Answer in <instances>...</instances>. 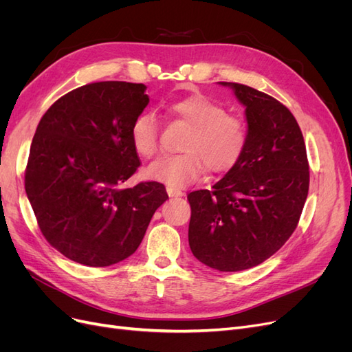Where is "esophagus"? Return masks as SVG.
Returning <instances> with one entry per match:
<instances>
[{
  "mask_svg": "<svg viewBox=\"0 0 352 352\" xmlns=\"http://www.w3.org/2000/svg\"><path fill=\"white\" fill-rule=\"evenodd\" d=\"M167 189V194H168V197H182L184 195V192L182 190H180L179 188H175V186H167L166 188Z\"/></svg>",
  "mask_w": 352,
  "mask_h": 352,
  "instance_id": "esophagus-1",
  "label": "esophagus"
}]
</instances>
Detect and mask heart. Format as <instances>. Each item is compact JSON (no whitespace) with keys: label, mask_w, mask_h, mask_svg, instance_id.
<instances>
[{"label":"heart","mask_w":352,"mask_h":352,"mask_svg":"<svg viewBox=\"0 0 352 352\" xmlns=\"http://www.w3.org/2000/svg\"><path fill=\"white\" fill-rule=\"evenodd\" d=\"M177 120L190 126L182 142L184 153L158 157L145 175L170 186H185L197 180L204 167L210 173H225L242 157L248 142V126L239 114L226 113L225 105L204 94H192L168 104ZM160 122L153 110L138 114L131 124L135 153L151 158L158 150Z\"/></svg>","instance_id":"heart-1"}]
</instances>
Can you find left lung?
I'll return each mask as SVG.
<instances>
[{
    "instance_id": "left-lung-1",
    "label": "left lung",
    "mask_w": 352,
    "mask_h": 352,
    "mask_svg": "<svg viewBox=\"0 0 352 352\" xmlns=\"http://www.w3.org/2000/svg\"><path fill=\"white\" fill-rule=\"evenodd\" d=\"M245 105L248 142L211 189L188 194L189 247L211 269H251L279 251L300 221L310 186L302 132L294 114L247 85L219 82Z\"/></svg>"
}]
</instances>
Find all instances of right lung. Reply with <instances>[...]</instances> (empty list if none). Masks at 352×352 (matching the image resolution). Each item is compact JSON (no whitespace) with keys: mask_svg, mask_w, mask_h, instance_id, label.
Returning a JSON list of instances; mask_svg holds the SVG:
<instances>
[{"mask_svg":"<svg viewBox=\"0 0 352 352\" xmlns=\"http://www.w3.org/2000/svg\"><path fill=\"white\" fill-rule=\"evenodd\" d=\"M144 83L94 82L63 95L36 127L25 189L42 235L65 257L107 267L132 255L164 185H122L141 166L131 124L150 102Z\"/></svg>","mask_w":352,"mask_h":352,"instance_id":"obj_1","label":"right lung"}]
</instances>
